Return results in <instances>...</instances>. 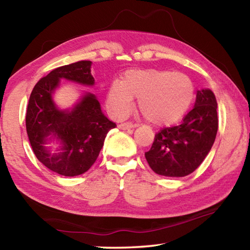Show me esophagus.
<instances>
[{
	"instance_id": "34e87169",
	"label": "esophagus",
	"mask_w": 250,
	"mask_h": 250,
	"mask_svg": "<svg viewBox=\"0 0 250 250\" xmlns=\"http://www.w3.org/2000/svg\"><path fill=\"white\" fill-rule=\"evenodd\" d=\"M135 126H137V125L131 124V122H125V124H121L119 125V128L122 129V130H130V129H134Z\"/></svg>"
}]
</instances>
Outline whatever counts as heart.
<instances>
[{
  "instance_id": "1",
  "label": "heart",
  "mask_w": 250,
  "mask_h": 250,
  "mask_svg": "<svg viewBox=\"0 0 250 250\" xmlns=\"http://www.w3.org/2000/svg\"><path fill=\"white\" fill-rule=\"evenodd\" d=\"M138 108L154 125L179 122L191 107L194 84L189 77L171 70L132 69L125 71L121 83L113 82L107 91V107L117 119H122Z\"/></svg>"
}]
</instances>
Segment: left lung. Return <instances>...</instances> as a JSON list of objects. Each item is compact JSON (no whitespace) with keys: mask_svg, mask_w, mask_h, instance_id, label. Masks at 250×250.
Listing matches in <instances>:
<instances>
[{"mask_svg":"<svg viewBox=\"0 0 250 250\" xmlns=\"http://www.w3.org/2000/svg\"><path fill=\"white\" fill-rule=\"evenodd\" d=\"M218 129L217 101L208 88L197 90L194 108L180 125L155 134L146 159L156 174L182 177L201 166L214 145Z\"/></svg>","mask_w":250,"mask_h":250,"instance_id":"left-lung-1","label":"left lung"}]
</instances>
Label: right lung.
<instances>
[{
  "label": "right lung",
  "instance_id": "right-lung-1",
  "mask_svg": "<svg viewBox=\"0 0 250 250\" xmlns=\"http://www.w3.org/2000/svg\"><path fill=\"white\" fill-rule=\"evenodd\" d=\"M89 61L58 67L35 84L26 111V131L32 149L40 162L64 176H77L95 163L109 130L116 128L101 111L91 92H83L71 108L62 109L54 95L62 80L92 87ZM57 143L55 152L47 145Z\"/></svg>",
  "mask_w": 250,
  "mask_h": 250
}]
</instances>
